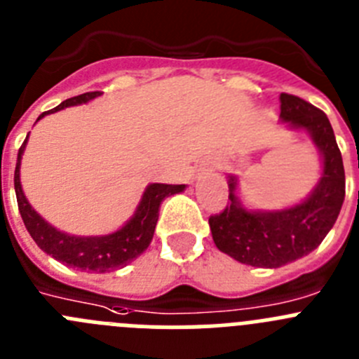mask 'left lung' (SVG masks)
Here are the masks:
<instances>
[{"label":"left lung","mask_w":359,"mask_h":359,"mask_svg":"<svg viewBox=\"0 0 359 359\" xmlns=\"http://www.w3.org/2000/svg\"><path fill=\"white\" fill-rule=\"evenodd\" d=\"M279 103V121L310 135L322 172L301 203L281 210L245 208L236 196L238 177L228 174L231 203L210 217V229L220 252L251 267L278 269L310 255L334 226L345 197L344 162L327 115L292 94H281Z\"/></svg>","instance_id":"left-lung-1"}]
</instances>
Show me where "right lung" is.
<instances>
[{"mask_svg": "<svg viewBox=\"0 0 359 359\" xmlns=\"http://www.w3.org/2000/svg\"><path fill=\"white\" fill-rule=\"evenodd\" d=\"M101 96V92H85L81 96L65 100L53 110L44 111L39 115L41 121L48 114H55L67 107H76L85 104L88 101L96 100ZM29 133L26 135V140L22 142L21 149L18 153V163H15L14 187L15 197H18L19 213L22 217L26 229L35 240V244L46 252L53 256L67 267L78 269V271L87 272H110L117 269L126 267L128 263L139 258L153 240L154 228L158 222V212L160 205L165 197L180 194L187 189V185H165V183H151L146 187L140 203L135 208V213L126 220V224L117 231H111L108 235H94V236H80L71 235L51 226L46 219H42L34 206L29 205L22 192L21 185V160L25 154V147L28 144Z\"/></svg>", "mask_w": 359, "mask_h": 359, "instance_id": "1", "label": "right lung"}]
</instances>
